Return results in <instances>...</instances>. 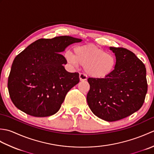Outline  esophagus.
I'll use <instances>...</instances> for the list:
<instances>
[{
    "instance_id": "esophagus-1",
    "label": "esophagus",
    "mask_w": 154,
    "mask_h": 154,
    "mask_svg": "<svg viewBox=\"0 0 154 154\" xmlns=\"http://www.w3.org/2000/svg\"><path fill=\"white\" fill-rule=\"evenodd\" d=\"M87 75L84 73H80L79 74V79L80 81H85L87 80Z\"/></svg>"
}]
</instances>
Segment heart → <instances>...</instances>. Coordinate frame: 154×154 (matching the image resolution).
<instances>
[{
	"label": "heart",
	"mask_w": 154,
	"mask_h": 154,
	"mask_svg": "<svg viewBox=\"0 0 154 154\" xmlns=\"http://www.w3.org/2000/svg\"><path fill=\"white\" fill-rule=\"evenodd\" d=\"M73 53H65V57L68 63L84 66L86 73L94 78L101 79L109 76L116 67V60L114 55L94 45L76 47Z\"/></svg>",
	"instance_id": "b5f03b06"
}]
</instances>
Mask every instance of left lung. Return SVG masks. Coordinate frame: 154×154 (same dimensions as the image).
Instances as JSON below:
<instances>
[{
    "instance_id": "left-lung-1",
    "label": "left lung",
    "mask_w": 154,
    "mask_h": 154,
    "mask_svg": "<svg viewBox=\"0 0 154 154\" xmlns=\"http://www.w3.org/2000/svg\"><path fill=\"white\" fill-rule=\"evenodd\" d=\"M116 65L109 76L90 77L88 105L94 115L108 122L124 119L138 111L148 91L146 69L143 62L128 50L110 47Z\"/></svg>"
}]
</instances>
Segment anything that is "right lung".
Masks as SVG:
<instances>
[{
	"label": "right lung",
	"instance_id": "right-lung-1",
	"mask_svg": "<svg viewBox=\"0 0 154 154\" xmlns=\"http://www.w3.org/2000/svg\"><path fill=\"white\" fill-rule=\"evenodd\" d=\"M82 40L68 35L41 38L16 56L8 79L10 97L22 112L46 117L60 110L68 91L79 82V73H69L60 53Z\"/></svg>",
	"mask_w": 154,
	"mask_h": 154
}]
</instances>
